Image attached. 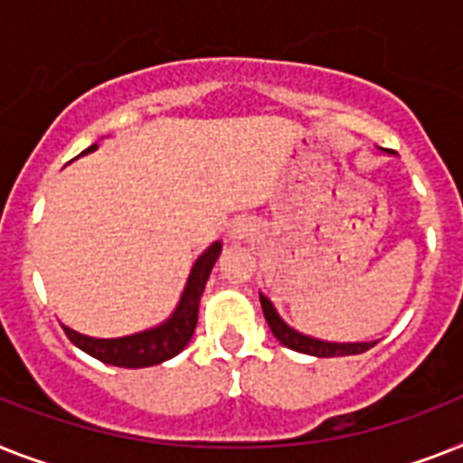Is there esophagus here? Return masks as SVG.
Wrapping results in <instances>:
<instances>
[{
    "label": "esophagus",
    "mask_w": 463,
    "mask_h": 463,
    "mask_svg": "<svg viewBox=\"0 0 463 463\" xmlns=\"http://www.w3.org/2000/svg\"><path fill=\"white\" fill-rule=\"evenodd\" d=\"M229 239H232V241H241V239H243V234H241V229H232V234H229Z\"/></svg>",
    "instance_id": "1"
}]
</instances>
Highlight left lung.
I'll return each instance as SVG.
<instances>
[{
    "label": "left lung",
    "mask_w": 463,
    "mask_h": 463,
    "mask_svg": "<svg viewBox=\"0 0 463 463\" xmlns=\"http://www.w3.org/2000/svg\"><path fill=\"white\" fill-rule=\"evenodd\" d=\"M260 305H262V312H265V319L272 328L274 338H277L281 345L291 347L296 353L312 354V357H345V354H362L366 353L369 347H373L376 343H328L319 341V338H312V335H305L300 331H296L293 326L279 317L277 307L272 305V300L260 293Z\"/></svg>",
    "instance_id": "8db88e82"
}]
</instances>
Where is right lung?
Here are the masks:
<instances>
[{"label":"right lung","instance_id":"add662e5","mask_svg":"<svg viewBox=\"0 0 463 463\" xmlns=\"http://www.w3.org/2000/svg\"><path fill=\"white\" fill-rule=\"evenodd\" d=\"M90 151H97V144H91L82 154H90ZM220 250H222V243L215 241L194 262L184 293L179 298L177 309L160 326L141 331V334L122 335V338H90V335L78 334V331H72L68 326H63V331L71 338V343H75L80 350H85L91 357H97L103 364L125 366V369H141V366H154L170 360V357L179 354L189 345L194 328H196L198 322V303H201L205 281H208L210 269L215 265Z\"/></svg>","mask_w":463,"mask_h":463}]
</instances>
